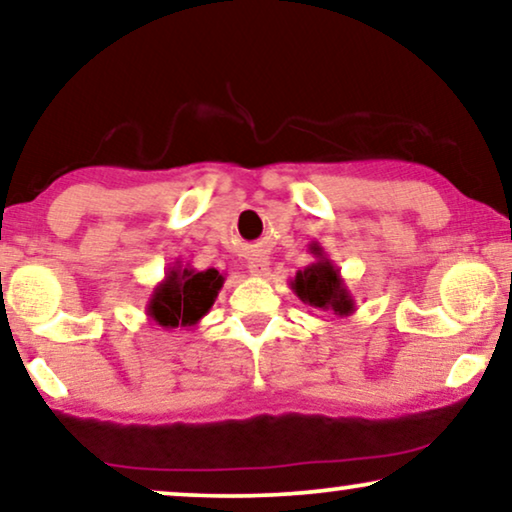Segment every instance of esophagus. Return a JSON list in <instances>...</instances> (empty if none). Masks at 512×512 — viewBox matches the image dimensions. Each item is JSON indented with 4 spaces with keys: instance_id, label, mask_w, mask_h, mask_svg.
<instances>
[{
    "instance_id": "esophagus-1",
    "label": "esophagus",
    "mask_w": 512,
    "mask_h": 512,
    "mask_svg": "<svg viewBox=\"0 0 512 512\" xmlns=\"http://www.w3.org/2000/svg\"><path fill=\"white\" fill-rule=\"evenodd\" d=\"M249 272L251 275H265V272H268V268H270V261L265 256H254V258H249Z\"/></svg>"
}]
</instances>
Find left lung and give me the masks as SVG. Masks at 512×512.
<instances>
[{"mask_svg": "<svg viewBox=\"0 0 512 512\" xmlns=\"http://www.w3.org/2000/svg\"><path fill=\"white\" fill-rule=\"evenodd\" d=\"M310 254L314 256V263L296 272V277L291 279V291L314 310L338 314V317L354 314L356 303L338 265L328 258L319 242L310 244Z\"/></svg>", "mask_w": 512, "mask_h": 512, "instance_id": "left-lung-1", "label": "left lung"}]
</instances>
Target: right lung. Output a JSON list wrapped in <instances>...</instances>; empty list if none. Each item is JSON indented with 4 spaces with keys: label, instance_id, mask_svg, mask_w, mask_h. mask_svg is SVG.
Returning a JSON list of instances; mask_svg holds the SVG:
<instances>
[{
    "label": "right lung",
    "instance_id": "1",
    "mask_svg": "<svg viewBox=\"0 0 512 512\" xmlns=\"http://www.w3.org/2000/svg\"><path fill=\"white\" fill-rule=\"evenodd\" d=\"M226 277L219 270H195L179 261L170 265L146 303V317L165 331L193 328L212 310Z\"/></svg>",
    "mask_w": 512,
    "mask_h": 512
}]
</instances>
